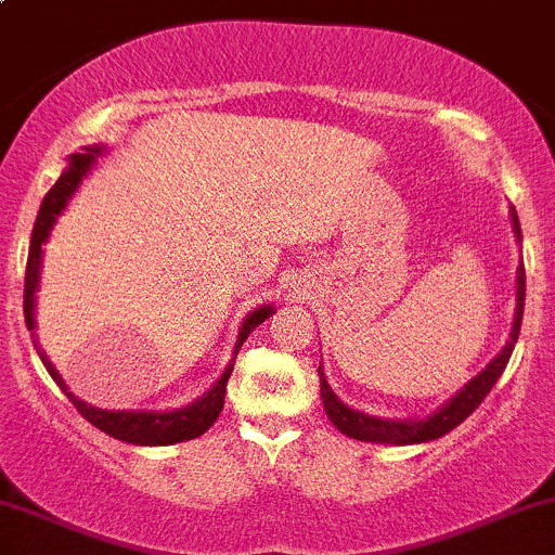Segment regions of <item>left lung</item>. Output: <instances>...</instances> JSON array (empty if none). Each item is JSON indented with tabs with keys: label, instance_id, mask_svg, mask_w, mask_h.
<instances>
[{
	"label": "left lung",
	"instance_id": "8db88e82",
	"mask_svg": "<svg viewBox=\"0 0 555 555\" xmlns=\"http://www.w3.org/2000/svg\"><path fill=\"white\" fill-rule=\"evenodd\" d=\"M511 218H514L516 240L521 242L519 216L511 212ZM516 284H519V289H516V315H514V328H511L508 345L498 352L495 361H490V366H487L482 374L474 376V379L468 382L455 398H450L440 411L422 418V422H387V418L366 416V413L352 411V408H347L345 403H339V400L334 398V392L328 389L324 379V371L319 366L321 398H324V408L328 418H332V424L337 426L343 435L352 437V440L376 442V446H413V442H429V440H437V437L448 435L450 429H455V426L464 422L466 416H472L474 408L482 403L487 392L495 387L498 376L503 374L505 363H508L511 352H514V345L516 339H519V328H521V313H525V266H519Z\"/></svg>",
	"mask_w": 555,
	"mask_h": 555
}]
</instances>
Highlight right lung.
<instances>
[{
    "mask_svg": "<svg viewBox=\"0 0 555 555\" xmlns=\"http://www.w3.org/2000/svg\"><path fill=\"white\" fill-rule=\"evenodd\" d=\"M100 147H91L81 155H73L70 157V166L54 181V186L47 192L44 203H41L39 216H36L34 231H30V247H28V263H26V284H23V315H26V326L28 332H34V308H36V287H39V266H41V245L47 242L50 236V229L54 223V218L63 212L65 205H68V197L76 192L78 181L87 176V170L94 163V157L100 155ZM273 310L271 306L253 310L247 315V321L240 328V339H236V350H240L242 343L247 339V334L253 332L255 326L263 324V321L271 315ZM39 350V347H36ZM41 363H44L47 371L57 387L68 395V400L76 405V411L87 418L89 424H94L96 429H102L105 435L115 437L120 442H131V446H173V442H184L192 440V437H199L203 431H208L212 422L218 418L223 408V398H227V382L231 376V369L223 371L221 379L212 385V389L208 395H203L199 400H194L192 405L179 408V411H166V413H131V411H100V408H91L78 400L76 395L68 392L65 387L63 376L57 374V369L52 366V361L47 358V352L39 350Z\"/></svg>",
    "mask_w": 555,
    "mask_h": 555,
    "instance_id": "add662e5",
    "label": "right lung"
}]
</instances>
